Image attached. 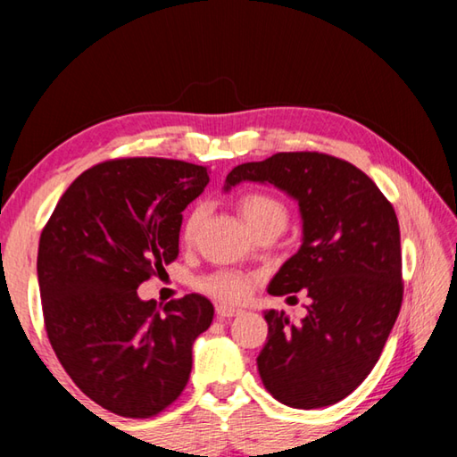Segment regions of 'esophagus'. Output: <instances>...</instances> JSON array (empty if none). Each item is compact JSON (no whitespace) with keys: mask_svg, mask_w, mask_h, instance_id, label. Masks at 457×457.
<instances>
[{"mask_svg":"<svg viewBox=\"0 0 457 457\" xmlns=\"http://www.w3.org/2000/svg\"><path fill=\"white\" fill-rule=\"evenodd\" d=\"M215 312H218L221 320H226V319H231V316H237L239 312H242V308L229 306V304H218L215 306Z\"/></svg>","mask_w":457,"mask_h":457,"instance_id":"obj_1","label":"esophagus"}]
</instances>
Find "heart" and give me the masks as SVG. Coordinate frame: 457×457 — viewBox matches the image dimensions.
I'll list each match as a JSON object with an SVG mask.
<instances>
[{
  "mask_svg": "<svg viewBox=\"0 0 457 457\" xmlns=\"http://www.w3.org/2000/svg\"><path fill=\"white\" fill-rule=\"evenodd\" d=\"M237 210L242 213V218L247 223L250 231H256L258 228H266V226H280L284 229L286 221H288V212H286L282 201L268 195V193H245V195L237 199ZM201 220H204V210L197 207V210L191 212L187 221H185V228H183L185 239L193 237ZM250 284H252L250 278H245L237 272H231V270H220V272H213L210 276L201 278L197 282L199 290H204L221 300L244 298L245 294L250 292Z\"/></svg>",
  "mask_w": 457,
  "mask_h": 457,
  "instance_id": "obj_1",
  "label": "heart"
}]
</instances>
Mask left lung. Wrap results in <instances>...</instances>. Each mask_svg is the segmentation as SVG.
Segmentation results:
<instances>
[{
	"label": "left lung",
	"instance_id": "8db88e82",
	"mask_svg": "<svg viewBox=\"0 0 457 457\" xmlns=\"http://www.w3.org/2000/svg\"><path fill=\"white\" fill-rule=\"evenodd\" d=\"M244 181L274 185L298 204L303 244L270 280L268 294L304 290L311 298L300 322L264 311L262 383L294 409L335 405L373 370L397 320L403 282L395 210L361 169L324 153H276L242 163L223 191Z\"/></svg>",
	"mask_w": 457,
	"mask_h": 457
}]
</instances>
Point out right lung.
Returning <instances> with one entry per match:
<instances>
[{"label":"right lung","mask_w":457,"mask_h":457,"mask_svg":"<svg viewBox=\"0 0 457 457\" xmlns=\"http://www.w3.org/2000/svg\"><path fill=\"white\" fill-rule=\"evenodd\" d=\"M210 183L207 167L138 157L74 179L37 250L46 332L79 389L108 411L145 420L181 395L195 338L213 304L187 294L157 306L137 288L179 253L181 212Z\"/></svg>","instance_id":"obj_1"}]
</instances>
